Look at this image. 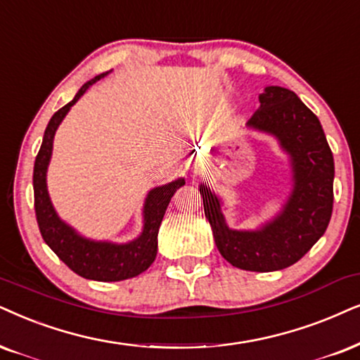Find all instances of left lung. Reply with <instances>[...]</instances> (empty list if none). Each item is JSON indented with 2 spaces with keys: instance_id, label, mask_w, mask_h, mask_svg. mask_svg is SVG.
Returning a JSON list of instances; mask_svg holds the SVG:
<instances>
[{
  "instance_id": "obj_1",
  "label": "left lung",
  "mask_w": 360,
  "mask_h": 360,
  "mask_svg": "<svg viewBox=\"0 0 360 360\" xmlns=\"http://www.w3.org/2000/svg\"><path fill=\"white\" fill-rule=\"evenodd\" d=\"M259 103L245 126L274 136L290 159L292 191L282 211L256 231H236L226 224L221 199L209 186L199 184V193L221 256L239 269L271 272L297 262L326 233L334 202V158L319 120L294 91L267 86Z\"/></svg>"
}]
</instances>
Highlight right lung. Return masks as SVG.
Masks as SVG:
<instances>
[{"label":"right lung","instance_id":"obj_1","mask_svg":"<svg viewBox=\"0 0 360 360\" xmlns=\"http://www.w3.org/2000/svg\"><path fill=\"white\" fill-rule=\"evenodd\" d=\"M108 72L96 76L81 86L72 101L63 106L49 120L43 136L38 156L34 161L33 188L34 211L41 236L51 251L76 274L91 281L116 282L139 276L154 262L158 254V233L171 198L186 181L183 177L149 191L143 207V233L139 238L126 244L93 240L76 233L70 224L59 219L48 194L46 172L53 153V139L58 126L65 120L72 104L83 96L91 84L104 78Z\"/></svg>","mask_w":360,"mask_h":360}]
</instances>
